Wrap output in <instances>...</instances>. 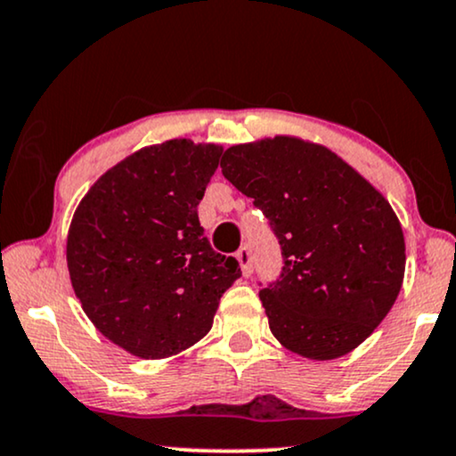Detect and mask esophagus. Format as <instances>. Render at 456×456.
Masks as SVG:
<instances>
[{"mask_svg": "<svg viewBox=\"0 0 456 456\" xmlns=\"http://www.w3.org/2000/svg\"><path fill=\"white\" fill-rule=\"evenodd\" d=\"M235 258H238V263H240V267H241V273H244V278H248V275L252 273V255H250V250H248L246 246L240 248L238 255H235Z\"/></svg>", "mask_w": 456, "mask_h": 456, "instance_id": "34e87169", "label": "esophagus"}]
</instances>
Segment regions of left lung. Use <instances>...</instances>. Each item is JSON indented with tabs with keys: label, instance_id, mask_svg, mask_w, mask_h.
Masks as SVG:
<instances>
[{
	"label": "left lung",
	"instance_id": "left-lung-1",
	"mask_svg": "<svg viewBox=\"0 0 456 456\" xmlns=\"http://www.w3.org/2000/svg\"><path fill=\"white\" fill-rule=\"evenodd\" d=\"M221 168L280 241V278L258 292L273 337L309 360L366 341L404 280V233L389 201L330 149L295 136L229 147Z\"/></svg>",
	"mask_w": 456,
	"mask_h": 456
}]
</instances>
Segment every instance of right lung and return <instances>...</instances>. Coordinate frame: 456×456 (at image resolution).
<instances>
[{"label": "right lung", "mask_w": 456, "mask_h": 456, "mask_svg": "<svg viewBox=\"0 0 456 456\" xmlns=\"http://www.w3.org/2000/svg\"><path fill=\"white\" fill-rule=\"evenodd\" d=\"M221 153L187 138L145 147L107 170L75 210L73 290L92 324L132 355L158 360L198 343L241 275L198 218Z\"/></svg>", "instance_id": "obj_1"}]
</instances>
